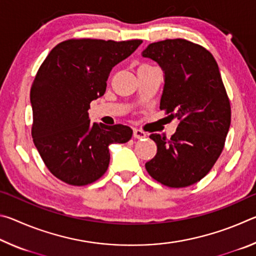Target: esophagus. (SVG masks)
I'll list each match as a JSON object with an SVG mask.
<instances>
[{
    "label": "esophagus",
    "instance_id": "esophagus-1",
    "mask_svg": "<svg viewBox=\"0 0 256 256\" xmlns=\"http://www.w3.org/2000/svg\"><path fill=\"white\" fill-rule=\"evenodd\" d=\"M133 136L136 138H144L146 136V133L144 131H142V130H140V128H134Z\"/></svg>",
    "mask_w": 256,
    "mask_h": 256
}]
</instances>
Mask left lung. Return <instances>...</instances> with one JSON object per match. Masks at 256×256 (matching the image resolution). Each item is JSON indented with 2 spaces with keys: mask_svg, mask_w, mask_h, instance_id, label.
Here are the masks:
<instances>
[{
  "mask_svg": "<svg viewBox=\"0 0 256 256\" xmlns=\"http://www.w3.org/2000/svg\"><path fill=\"white\" fill-rule=\"evenodd\" d=\"M142 56L162 68L160 110L178 120L170 138L150 136L157 154L146 164V170L170 188L196 184L219 158L230 126V102L218 64L204 47L180 38L152 42Z\"/></svg>",
  "mask_w": 256,
  "mask_h": 256,
  "instance_id": "left-lung-1",
  "label": "left lung"
}]
</instances>
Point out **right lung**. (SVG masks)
<instances>
[{
  "instance_id": "right-lung-1",
  "label": "right lung",
  "mask_w": 256,
  "mask_h": 256,
  "mask_svg": "<svg viewBox=\"0 0 256 256\" xmlns=\"http://www.w3.org/2000/svg\"><path fill=\"white\" fill-rule=\"evenodd\" d=\"M141 40H68L50 52L30 90L32 136L42 162L64 183L84 186L100 178L110 164L112 144H125L126 125L90 123V102L106 92L108 76Z\"/></svg>"
}]
</instances>
